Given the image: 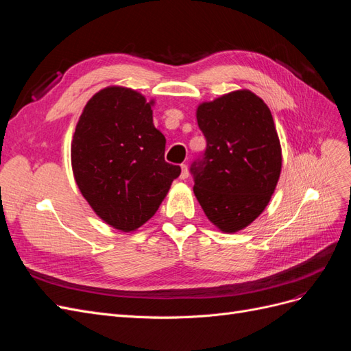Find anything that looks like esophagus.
I'll use <instances>...</instances> for the list:
<instances>
[{
  "mask_svg": "<svg viewBox=\"0 0 351 351\" xmlns=\"http://www.w3.org/2000/svg\"><path fill=\"white\" fill-rule=\"evenodd\" d=\"M189 176H190V173H189V167H187L186 164H183V165H182V174H180V178H182V180H186V178H189Z\"/></svg>",
  "mask_w": 351,
  "mask_h": 351,
  "instance_id": "1",
  "label": "esophagus"
}]
</instances>
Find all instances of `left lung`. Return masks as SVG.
<instances>
[{"instance_id":"left-lung-1","label":"left lung","mask_w":351,"mask_h":351,"mask_svg":"<svg viewBox=\"0 0 351 351\" xmlns=\"http://www.w3.org/2000/svg\"><path fill=\"white\" fill-rule=\"evenodd\" d=\"M196 119L208 146L192 168L193 192L212 224L232 234L269 204L282 167L280 137L268 105L249 89L199 104Z\"/></svg>"}]
</instances>
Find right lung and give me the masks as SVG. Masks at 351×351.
I'll list each match as a JSON object with an SVG mask.
<instances>
[{"mask_svg":"<svg viewBox=\"0 0 351 351\" xmlns=\"http://www.w3.org/2000/svg\"><path fill=\"white\" fill-rule=\"evenodd\" d=\"M141 92L112 84L84 105L71 139L82 196L105 224L132 232L149 221L182 173L165 162V137Z\"/></svg>","mask_w":351,"mask_h":351,"instance_id":"obj_1","label":"right lung"}]
</instances>
